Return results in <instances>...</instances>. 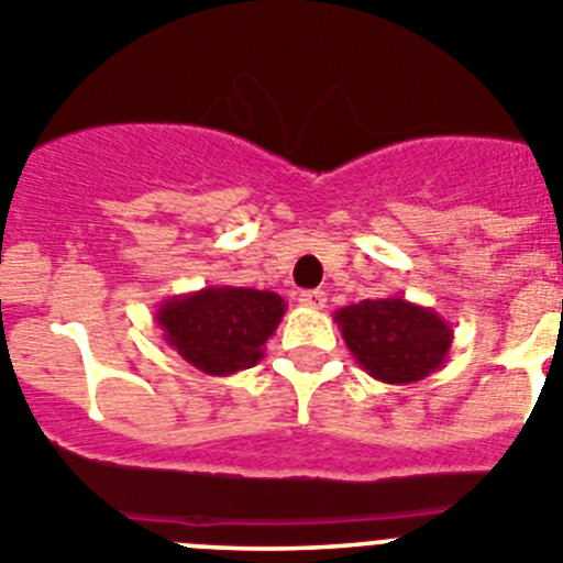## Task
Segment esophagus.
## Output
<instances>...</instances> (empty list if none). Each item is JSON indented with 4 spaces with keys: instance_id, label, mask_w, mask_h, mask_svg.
I'll list each match as a JSON object with an SVG mask.
<instances>
[{
    "instance_id": "1",
    "label": "esophagus",
    "mask_w": 563,
    "mask_h": 563,
    "mask_svg": "<svg viewBox=\"0 0 563 563\" xmlns=\"http://www.w3.org/2000/svg\"><path fill=\"white\" fill-rule=\"evenodd\" d=\"M301 307H310V310H321V307L328 305V292L324 290H305L299 296Z\"/></svg>"
}]
</instances>
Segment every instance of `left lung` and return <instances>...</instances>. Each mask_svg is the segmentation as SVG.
<instances>
[{
	"instance_id": "1",
	"label": "left lung",
	"mask_w": 563,
	"mask_h": 563,
	"mask_svg": "<svg viewBox=\"0 0 563 563\" xmlns=\"http://www.w3.org/2000/svg\"><path fill=\"white\" fill-rule=\"evenodd\" d=\"M341 339L364 373L384 384H416L444 367L453 328L432 307L393 296L335 310Z\"/></svg>"
}]
</instances>
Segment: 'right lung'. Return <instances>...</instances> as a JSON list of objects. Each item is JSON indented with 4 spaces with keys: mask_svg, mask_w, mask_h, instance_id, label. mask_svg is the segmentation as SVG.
I'll use <instances>...</instances> for the list:
<instances>
[{
    "mask_svg": "<svg viewBox=\"0 0 563 563\" xmlns=\"http://www.w3.org/2000/svg\"><path fill=\"white\" fill-rule=\"evenodd\" d=\"M285 310L278 292L216 285L165 299L156 324L187 364L208 376H233L262 362Z\"/></svg>",
    "mask_w": 563,
    "mask_h": 563,
    "instance_id": "obj_1",
    "label": "right lung"
}]
</instances>
